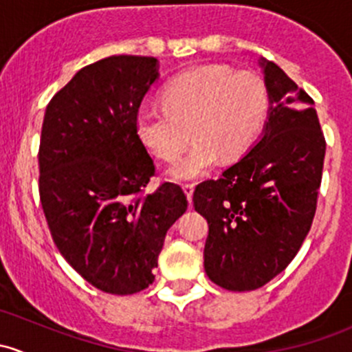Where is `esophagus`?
<instances>
[{
	"label": "esophagus",
	"instance_id": "obj_1",
	"mask_svg": "<svg viewBox=\"0 0 352 352\" xmlns=\"http://www.w3.org/2000/svg\"><path fill=\"white\" fill-rule=\"evenodd\" d=\"M184 192H186L187 199H189V202L192 201V192H194V184L192 182H186L184 184Z\"/></svg>",
	"mask_w": 352,
	"mask_h": 352
}]
</instances>
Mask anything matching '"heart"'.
Segmentation results:
<instances>
[{"label": "heart", "mask_w": 352, "mask_h": 352, "mask_svg": "<svg viewBox=\"0 0 352 352\" xmlns=\"http://www.w3.org/2000/svg\"><path fill=\"white\" fill-rule=\"evenodd\" d=\"M163 107L143 105L136 129L148 150L165 162L182 153L170 168L175 179H192L211 168L218 156L232 160L247 150L261 129L269 109L264 78L254 71L228 66H199L166 83Z\"/></svg>", "instance_id": "1"}]
</instances>
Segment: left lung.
Returning <instances> with one entry per match:
<instances>
[{
  "label": "left lung",
  "mask_w": 352,
  "mask_h": 352,
  "mask_svg": "<svg viewBox=\"0 0 352 352\" xmlns=\"http://www.w3.org/2000/svg\"><path fill=\"white\" fill-rule=\"evenodd\" d=\"M269 117L250 151L194 190L209 225L204 269L230 291L264 286L287 267L317 209L325 138L314 98L276 63L264 61Z\"/></svg>",
  "instance_id": "left-lung-1"
}]
</instances>
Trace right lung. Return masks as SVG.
Returning <instances> with one entry per match:
<instances>
[{
	"mask_svg": "<svg viewBox=\"0 0 352 352\" xmlns=\"http://www.w3.org/2000/svg\"><path fill=\"white\" fill-rule=\"evenodd\" d=\"M158 78L146 56L81 67L49 102L38 146V194L56 247L90 285L133 294L155 281L170 226L186 212L182 187L146 192L155 163L136 129Z\"/></svg>",
	"mask_w": 352,
	"mask_h": 352,
	"instance_id": "add662e5",
	"label": "right lung"
}]
</instances>
